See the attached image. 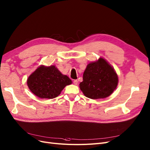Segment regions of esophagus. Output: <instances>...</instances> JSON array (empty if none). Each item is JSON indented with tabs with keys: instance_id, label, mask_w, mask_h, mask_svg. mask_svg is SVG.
<instances>
[{
	"instance_id": "obj_1",
	"label": "esophagus",
	"mask_w": 150,
	"mask_h": 150,
	"mask_svg": "<svg viewBox=\"0 0 150 150\" xmlns=\"http://www.w3.org/2000/svg\"><path fill=\"white\" fill-rule=\"evenodd\" d=\"M77 83H78V81H77V80L75 79L73 81V83L74 85H77Z\"/></svg>"
}]
</instances>
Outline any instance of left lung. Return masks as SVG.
Segmentation results:
<instances>
[{
  "label": "left lung",
  "instance_id": "left-lung-1",
  "mask_svg": "<svg viewBox=\"0 0 150 150\" xmlns=\"http://www.w3.org/2000/svg\"><path fill=\"white\" fill-rule=\"evenodd\" d=\"M118 83L117 75L105 59L87 66L83 74L80 88L86 97L91 99L104 98L116 89Z\"/></svg>",
  "mask_w": 150,
  "mask_h": 150
}]
</instances>
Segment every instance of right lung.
Masks as SVG:
<instances>
[{
    "label": "right lung",
    "mask_w": 150,
    "mask_h": 150,
    "mask_svg": "<svg viewBox=\"0 0 150 150\" xmlns=\"http://www.w3.org/2000/svg\"><path fill=\"white\" fill-rule=\"evenodd\" d=\"M71 82L69 77L63 75L55 66H40L27 80L30 91L40 98L47 99L58 97L62 90Z\"/></svg>",
    "instance_id": "right-lung-1"
}]
</instances>
